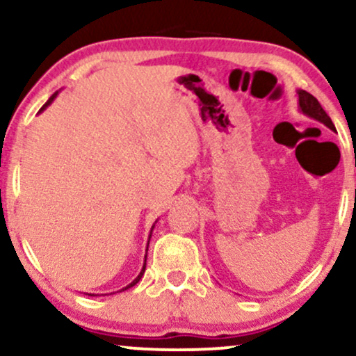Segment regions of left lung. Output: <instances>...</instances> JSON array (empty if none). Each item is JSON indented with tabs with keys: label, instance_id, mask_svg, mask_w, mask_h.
I'll return each mask as SVG.
<instances>
[{
	"label": "left lung",
	"instance_id": "obj_1",
	"mask_svg": "<svg viewBox=\"0 0 356 356\" xmlns=\"http://www.w3.org/2000/svg\"><path fill=\"white\" fill-rule=\"evenodd\" d=\"M298 100H300V108L301 112L306 113L308 117L314 118V120L321 122V124H325L328 129L334 130V125L332 122V118L328 117V113L323 110V107L320 105V102H318L312 93H308L306 90H298Z\"/></svg>",
	"mask_w": 356,
	"mask_h": 356
}]
</instances>
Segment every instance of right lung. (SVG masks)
<instances>
[{
	"label": "right lung",
	"mask_w": 356,
	"mask_h": 356,
	"mask_svg": "<svg viewBox=\"0 0 356 356\" xmlns=\"http://www.w3.org/2000/svg\"><path fill=\"white\" fill-rule=\"evenodd\" d=\"M56 93H58V92H56ZM56 93H53V95L50 97V99H48V102H47V104H44V105H43V107H42V110H40V112H43V110H44V108H47V107H48V105H50L53 100H55ZM149 239H150V238H149ZM147 248H149V246H147ZM145 259H147V256H145ZM144 273H145V263H144V268H142L140 275H138V276L136 277V280H134V281H132V283H130L129 286H125V288H124V289H122V291H125V289H129V288H132V286H136V284L138 283V281H140V277H142V276H144Z\"/></svg>",
	"instance_id": "1"
}]
</instances>
